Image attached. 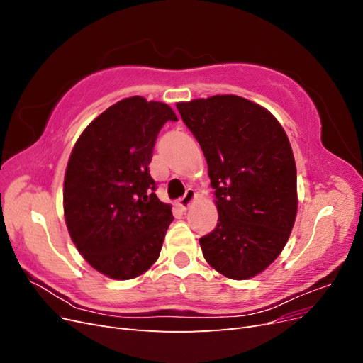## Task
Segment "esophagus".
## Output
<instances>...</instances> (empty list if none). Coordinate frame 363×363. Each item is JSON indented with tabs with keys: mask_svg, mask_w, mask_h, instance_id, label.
Listing matches in <instances>:
<instances>
[{
	"mask_svg": "<svg viewBox=\"0 0 363 363\" xmlns=\"http://www.w3.org/2000/svg\"><path fill=\"white\" fill-rule=\"evenodd\" d=\"M194 199H195L194 189H188V191H186V194L182 196V199L177 201V204H179L180 208H183V211H186V208H188V207L191 206V203L194 201Z\"/></svg>",
	"mask_w": 363,
	"mask_h": 363,
	"instance_id": "esophagus-1",
	"label": "esophagus"
}]
</instances>
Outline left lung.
<instances>
[{"label": "left lung", "mask_w": 363, "mask_h": 363, "mask_svg": "<svg viewBox=\"0 0 363 363\" xmlns=\"http://www.w3.org/2000/svg\"><path fill=\"white\" fill-rule=\"evenodd\" d=\"M177 108L204 152L218 224L200 239L208 265L245 280L286 245L296 216V168L289 139L267 108L215 95Z\"/></svg>", "instance_id": "8db88e82"}]
</instances>
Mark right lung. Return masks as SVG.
<instances>
[{"mask_svg":"<svg viewBox=\"0 0 363 363\" xmlns=\"http://www.w3.org/2000/svg\"><path fill=\"white\" fill-rule=\"evenodd\" d=\"M172 108L142 96L111 106L84 128L65 172L63 211L72 242L104 276L128 280L160 255L172 223L148 164Z\"/></svg>","mask_w":363,"mask_h":363,"instance_id":"1","label":"right lung"}]
</instances>
